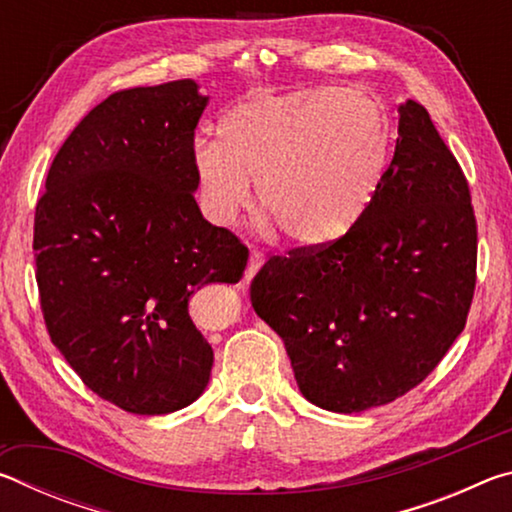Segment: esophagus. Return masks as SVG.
<instances>
[{"label":"esophagus","mask_w":512,"mask_h":512,"mask_svg":"<svg viewBox=\"0 0 512 512\" xmlns=\"http://www.w3.org/2000/svg\"><path fill=\"white\" fill-rule=\"evenodd\" d=\"M266 262V255L262 253V250H253L250 253V259H248V268H246V282H250L255 277V273L259 271V268L264 266Z\"/></svg>","instance_id":"esophagus-1"}]
</instances>
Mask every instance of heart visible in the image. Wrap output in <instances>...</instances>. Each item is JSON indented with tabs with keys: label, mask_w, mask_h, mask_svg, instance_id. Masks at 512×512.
I'll use <instances>...</instances> for the list:
<instances>
[{
	"label": "heart",
	"mask_w": 512,
	"mask_h": 512,
	"mask_svg": "<svg viewBox=\"0 0 512 512\" xmlns=\"http://www.w3.org/2000/svg\"><path fill=\"white\" fill-rule=\"evenodd\" d=\"M386 115L357 88L259 92L225 112L219 142L194 144L201 205L232 225L253 201L289 241L323 246L361 221L386 167Z\"/></svg>",
	"instance_id": "heart-1"
}]
</instances>
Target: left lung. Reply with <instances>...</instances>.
Returning <instances> with one entry per match:
<instances>
[{"instance_id": "left-lung-1", "label": "left lung", "mask_w": 512, "mask_h": 512, "mask_svg": "<svg viewBox=\"0 0 512 512\" xmlns=\"http://www.w3.org/2000/svg\"><path fill=\"white\" fill-rule=\"evenodd\" d=\"M476 284L470 185L418 101L400 106L393 158L354 228L275 255L250 284L300 393L359 413L409 393L465 329Z\"/></svg>"}]
</instances>
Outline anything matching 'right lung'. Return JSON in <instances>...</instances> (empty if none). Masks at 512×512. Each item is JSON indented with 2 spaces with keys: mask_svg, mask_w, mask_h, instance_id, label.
<instances>
[{
  "mask_svg": "<svg viewBox=\"0 0 512 512\" xmlns=\"http://www.w3.org/2000/svg\"><path fill=\"white\" fill-rule=\"evenodd\" d=\"M189 79L110 94L60 146L36 205L33 250L51 343L90 391L135 415L173 413L210 381L189 318L205 284H235L248 248L203 219Z\"/></svg>",
  "mask_w": 512,
  "mask_h": 512,
  "instance_id": "right-lung-1",
  "label": "right lung"
}]
</instances>
